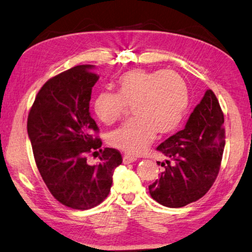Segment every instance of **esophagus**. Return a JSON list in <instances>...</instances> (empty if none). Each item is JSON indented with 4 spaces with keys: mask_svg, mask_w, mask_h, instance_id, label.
<instances>
[{
    "mask_svg": "<svg viewBox=\"0 0 252 252\" xmlns=\"http://www.w3.org/2000/svg\"><path fill=\"white\" fill-rule=\"evenodd\" d=\"M136 161V158L133 157H130V155H125L123 157V163L125 164H130V163H133Z\"/></svg>",
    "mask_w": 252,
    "mask_h": 252,
    "instance_id": "obj_1",
    "label": "esophagus"
}]
</instances>
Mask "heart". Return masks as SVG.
<instances>
[{"label":"heart","mask_w":252,"mask_h":252,"mask_svg":"<svg viewBox=\"0 0 252 252\" xmlns=\"http://www.w3.org/2000/svg\"><path fill=\"white\" fill-rule=\"evenodd\" d=\"M118 94L104 90L94 99L95 116L112 125L133 106L135 119L108 135L109 144L131 155L143 153L157 131L168 134L181 125L189 106L185 79L174 70L132 69L117 79Z\"/></svg>","instance_id":"heart-1"}]
</instances>
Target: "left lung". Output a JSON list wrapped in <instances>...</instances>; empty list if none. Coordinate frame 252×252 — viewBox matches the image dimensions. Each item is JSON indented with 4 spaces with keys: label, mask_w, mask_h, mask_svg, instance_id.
Returning a JSON list of instances; mask_svg holds the SVG:
<instances>
[{
    "label": "left lung",
    "mask_w": 252,
    "mask_h": 252,
    "mask_svg": "<svg viewBox=\"0 0 252 252\" xmlns=\"http://www.w3.org/2000/svg\"><path fill=\"white\" fill-rule=\"evenodd\" d=\"M225 148L223 113L212 90L190 113L183 130L170 136L157 150L165 155L159 177L149 186L158 204L180 208L207 193L219 173Z\"/></svg>",
    "instance_id": "obj_1"
}]
</instances>
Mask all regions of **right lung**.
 Instances as JSON below:
<instances>
[{
    "instance_id": "add662e5",
    "label": "right lung",
    "mask_w": 252,
    "mask_h": 252,
    "mask_svg": "<svg viewBox=\"0 0 252 252\" xmlns=\"http://www.w3.org/2000/svg\"><path fill=\"white\" fill-rule=\"evenodd\" d=\"M93 68L76 66L45 82L27 118L34 158L47 189L59 203L80 210L106 199L114 168L122 163L118 150L100 149L101 140L94 136L99 129L89 103L99 76ZM97 149L100 162L90 166L86 155Z\"/></svg>"
}]
</instances>
